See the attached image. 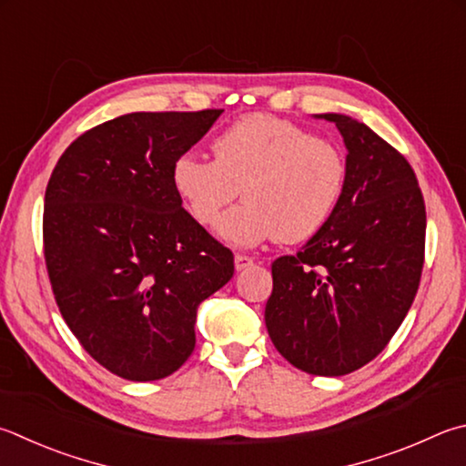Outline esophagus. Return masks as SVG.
Here are the masks:
<instances>
[{
	"instance_id": "1",
	"label": "esophagus",
	"mask_w": 466,
	"mask_h": 466,
	"mask_svg": "<svg viewBox=\"0 0 466 466\" xmlns=\"http://www.w3.org/2000/svg\"><path fill=\"white\" fill-rule=\"evenodd\" d=\"M252 260L250 257H247V255H236L234 257V267H236V270H244V268H248V267H252Z\"/></svg>"
}]
</instances>
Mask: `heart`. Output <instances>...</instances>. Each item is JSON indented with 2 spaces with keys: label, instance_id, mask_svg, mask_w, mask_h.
<instances>
[{
  "label": "heart",
  "instance_id": "obj_1",
  "mask_svg": "<svg viewBox=\"0 0 466 466\" xmlns=\"http://www.w3.org/2000/svg\"><path fill=\"white\" fill-rule=\"evenodd\" d=\"M214 155L216 160L181 155L171 179L199 226L216 224L240 189L244 201L226 211L216 228L219 238L234 247L311 238L344 191L340 148L268 114L244 116L228 126L214 140Z\"/></svg>",
  "mask_w": 466,
  "mask_h": 466
}]
</instances>
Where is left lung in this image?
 Returning <instances> with one entry per match:
<instances>
[{"label":"left lung","mask_w":466,"mask_h":466,"mask_svg":"<svg viewBox=\"0 0 466 466\" xmlns=\"http://www.w3.org/2000/svg\"><path fill=\"white\" fill-rule=\"evenodd\" d=\"M346 181L328 222L298 255L273 262L265 324L275 349L309 375L365 367L391 340L416 298L426 206L416 173L389 142L344 114Z\"/></svg>","instance_id":"obj_1"}]
</instances>
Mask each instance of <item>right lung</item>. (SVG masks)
Returning a JSON list of instances; mask_svg holds the SVG:
<instances>
[{
    "label": "right lung",
    "mask_w": 466,
    "mask_h": 466,
    "mask_svg": "<svg viewBox=\"0 0 466 466\" xmlns=\"http://www.w3.org/2000/svg\"><path fill=\"white\" fill-rule=\"evenodd\" d=\"M224 109L134 112L58 158L45 196V260L56 306L93 359L128 380L173 375L196 349L199 303L234 255L177 196L173 163Z\"/></svg>",
    "instance_id": "right-lung-1"
}]
</instances>
